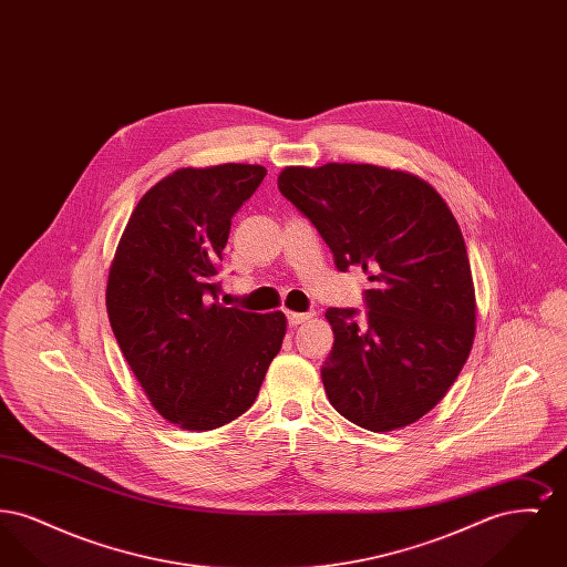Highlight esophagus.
<instances>
[{"label":"esophagus","instance_id":"34e87169","mask_svg":"<svg viewBox=\"0 0 567 567\" xmlns=\"http://www.w3.org/2000/svg\"><path fill=\"white\" fill-rule=\"evenodd\" d=\"M312 317H315V312H287V321H289L291 327L306 323V321H310Z\"/></svg>","mask_w":567,"mask_h":567}]
</instances>
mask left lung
<instances>
[{"mask_svg": "<svg viewBox=\"0 0 567 567\" xmlns=\"http://www.w3.org/2000/svg\"><path fill=\"white\" fill-rule=\"evenodd\" d=\"M278 189L331 248L361 266L365 315L329 308L333 349L321 377L331 405L370 432L427 414L472 351L476 299L465 243L444 199L421 178L368 163L285 167Z\"/></svg>", "mask_w": 567, "mask_h": 567, "instance_id": "8db88e82", "label": "left lung"}]
</instances>
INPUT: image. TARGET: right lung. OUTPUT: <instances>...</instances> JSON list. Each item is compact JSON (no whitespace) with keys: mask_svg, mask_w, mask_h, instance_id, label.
<instances>
[{"mask_svg":"<svg viewBox=\"0 0 567 567\" xmlns=\"http://www.w3.org/2000/svg\"><path fill=\"white\" fill-rule=\"evenodd\" d=\"M266 167H185L137 202L110 268L114 338L151 404L169 423L208 432L255 404L282 347V312L218 303L231 218Z\"/></svg>","mask_w":567,"mask_h":567,"instance_id":"obj_1","label":"right lung"}]
</instances>
